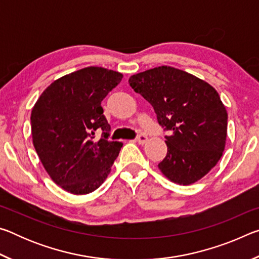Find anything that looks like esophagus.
I'll return each mask as SVG.
<instances>
[{
    "mask_svg": "<svg viewBox=\"0 0 259 259\" xmlns=\"http://www.w3.org/2000/svg\"><path fill=\"white\" fill-rule=\"evenodd\" d=\"M147 142V137L146 135L144 134H139L138 137H137V143L140 144V145H143V144H145Z\"/></svg>",
    "mask_w": 259,
    "mask_h": 259,
    "instance_id": "obj_1",
    "label": "esophagus"
}]
</instances>
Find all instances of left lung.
<instances>
[{
    "mask_svg": "<svg viewBox=\"0 0 259 259\" xmlns=\"http://www.w3.org/2000/svg\"><path fill=\"white\" fill-rule=\"evenodd\" d=\"M168 130V152L159 163L170 182L191 185L211 170L223 155L227 112L218 93L201 78L182 69L159 66L129 78Z\"/></svg>",
    "mask_w": 259,
    "mask_h": 259,
    "instance_id": "obj_1",
    "label": "left lung"
}]
</instances>
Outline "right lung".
Segmentation results:
<instances>
[{
  "mask_svg": "<svg viewBox=\"0 0 259 259\" xmlns=\"http://www.w3.org/2000/svg\"><path fill=\"white\" fill-rule=\"evenodd\" d=\"M122 77L104 67L78 69L52 82L34 105L35 151L50 178L68 193L83 195L97 190L119 155L123 144L107 139L111 125L102 102ZM97 130L103 137L96 141Z\"/></svg>",
  "mask_w": 259,
  "mask_h": 259,
  "instance_id": "1",
  "label": "right lung"
}]
</instances>
